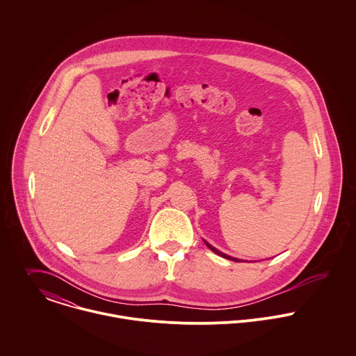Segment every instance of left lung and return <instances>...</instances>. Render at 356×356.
<instances>
[{"label": "left lung", "mask_w": 356, "mask_h": 356, "mask_svg": "<svg viewBox=\"0 0 356 356\" xmlns=\"http://www.w3.org/2000/svg\"><path fill=\"white\" fill-rule=\"evenodd\" d=\"M205 243H207V246L212 250V252H214L216 254H218V256H221V257H224V259H228V260H231V261H239V259H235V257H231V256H228V254H225V253H222V252H220V250H217L216 248H213L212 245H209L207 241H205Z\"/></svg>", "instance_id": "1"}]
</instances>
